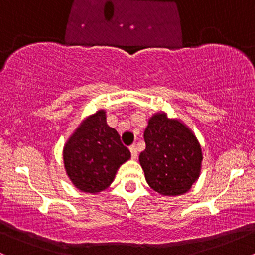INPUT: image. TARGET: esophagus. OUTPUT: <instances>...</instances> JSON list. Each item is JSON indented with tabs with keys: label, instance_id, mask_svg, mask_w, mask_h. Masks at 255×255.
Instances as JSON below:
<instances>
[{
	"label": "esophagus",
	"instance_id": "obj_1",
	"mask_svg": "<svg viewBox=\"0 0 255 255\" xmlns=\"http://www.w3.org/2000/svg\"><path fill=\"white\" fill-rule=\"evenodd\" d=\"M129 151H130V154H131V159H136V158H137V148H136V146L135 145L130 146Z\"/></svg>",
	"mask_w": 255,
	"mask_h": 255
}]
</instances>
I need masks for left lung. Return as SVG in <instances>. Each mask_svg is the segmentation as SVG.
<instances>
[{
  "label": "left lung",
  "mask_w": 255,
  "mask_h": 255,
  "mask_svg": "<svg viewBox=\"0 0 255 255\" xmlns=\"http://www.w3.org/2000/svg\"><path fill=\"white\" fill-rule=\"evenodd\" d=\"M144 139L146 148L139 162L148 186L163 197L188 192L200 176L204 158L191 128L180 119L157 111L148 119Z\"/></svg>",
  "instance_id": "8db88e82"
}]
</instances>
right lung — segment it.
I'll use <instances>...</instances> for the list:
<instances>
[{"label": "right lung", "instance_id": "add662e5", "mask_svg": "<svg viewBox=\"0 0 255 255\" xmlns=\"http://www.w3.org/2000/svg\"><path fill=\"white\" fill-rule=\"evenodd\" d=\"M129 158L118 131L108 126L104 109L86 116L63 146L67 176L75 188L90 194L107 189Z\"/></svg>", "mask_w": 255, "mask_h": 255}]
</instances>
